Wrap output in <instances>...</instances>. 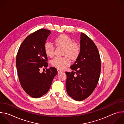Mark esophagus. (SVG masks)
Segmentation results:
<instances>
[{
    "mask_svg": "<svg viewBox=\"0 0 124 124\" xmlns=\"http://www.w3.org/2000/svg\"><path fill=\"white\" fill-rule=\"evenodd\" d=\"M57 70H58V73H62L63 72V70H60V69H57Z\"/></svg>",
    "mask_w": 124,
    "mask_h": 124,
    "instance_id": "obj_1",
    "label": "esophagus"
}]
</instances>
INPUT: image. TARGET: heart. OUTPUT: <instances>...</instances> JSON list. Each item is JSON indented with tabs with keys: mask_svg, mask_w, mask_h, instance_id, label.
Wrapping results in <instances>:
<instances>
[{
	"mask_svg": "<svg viewBox=\"0 0 124 124\" xmlns=\"http://www.w3.org/2000/svg\"><path fill=\"white\" fill-rule=\"evenodd\" d=\"M54 42L57 46L63 47V54L66 56L55 57L51 61V64L58 69H64L70 64V61L68 57L72 60H75L78 57L80 52V46L78 43L73 42V40L65 34H61L56 37ZM44 50L47 56L52 57L54 55V47L51 42L45 43Z\"/></svg>",
	"mask_w": 124,
	"mask_h": 124,
	"instance_id": "1",
	"label": "heart"
}]
</instances>
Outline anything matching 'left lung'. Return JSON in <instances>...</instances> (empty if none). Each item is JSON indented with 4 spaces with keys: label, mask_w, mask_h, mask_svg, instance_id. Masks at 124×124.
Masks as SVG:
<instances>
[{
    "label": "left lung",
    "mask_w": 124,
    "mask_h": 124,
    "mask_svg": "<svg viewBox=\"0 0 124 124\" xmlns=\"http://www.w3.org/2000/svg\"><path fill=\"white\" fill-rule=\"evenodd\" d=\"M70 68L73 71L66 72L67 93L75 100L83 101L95 89L101 69L98 49L93 41L83 33L80 35L79 55Z\"/></svg>",
    "instance_id": "obj_1"
}]
</instances>
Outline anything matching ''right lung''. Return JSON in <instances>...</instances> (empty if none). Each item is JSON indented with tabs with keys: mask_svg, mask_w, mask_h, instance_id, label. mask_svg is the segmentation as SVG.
<instances>
[{
	"mask_svg": "<svg viewBox=\"0 0 124 124\" xmlns=\"http://www.w3.org/2000/svg\"><path fill=\"white\" fill-rule=\"evenodd\" d=\"M51 32L41 29L31 34L21 45L16 58V67L20 84L24 91L34 98H40L49 90L57 74L54 67L40 72L48 66L44 46Z\"/></svg>",
	"mask_w": 124,
	"mask_h": 124,
	"instance_id": "right-lung-1",
	"label": "right lung"
}]
</instances>
